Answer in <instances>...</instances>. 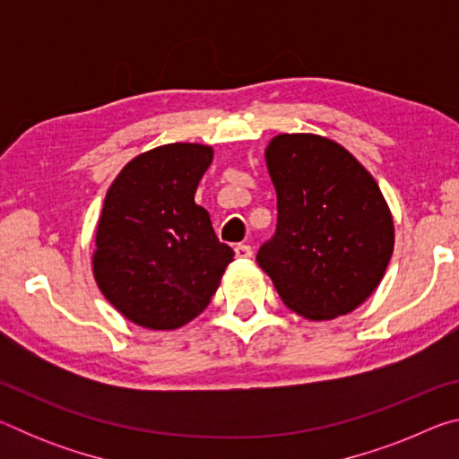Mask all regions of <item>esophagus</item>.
Returning a JSON list of instances; mask_svg holds the SVG:
<instances>
[{"mask_svg":"<svg viewBox=\"0 0 459 459\" xmlns=\"http://www.w3.org/2000/svg\"><path fill=\"white\" fill-rule=\"evenodd\" d=\"M235 255H237V259H251L253 257V248L248 245H237Z\"/></svg>","mask_w":459,"mask_h":459,"instance_id":"obj_1","label":"esophagus"}]
</instances>
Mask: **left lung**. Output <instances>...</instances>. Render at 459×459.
Listing matches in <instances>:
<instances>
[{
  "mask_svg": "<svg viewBox=\"0 0 459 459\" xmlns=\"http://www.w3.org/2000/svg\"><path fill=\"white\" fill-rule=\"evenodd\" d=\"M277 192V230L257 253L283 304L307 320L351 314L391 261L394 224L370 172L314 134H281L265 150Z\"/></svg>",
  "mask_w": 459,
  "mask_h": 459,
  "instance_id": "obj_1",
  "label": "left lung"
}]
</instances>
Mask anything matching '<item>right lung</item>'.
I'll use <instances>...</instances> for the list:
<instances>
[{
    "mask_svg": "<svg viewBox=\"0 0 459 459\" xmlns=\"http://www.w3.org/2000/svg\"><path fill=\"white\" fill-rule=\"evenodd\" d=\"M212 155L202 143L153 147L131 160L107 192L92 275L108 304L142 328L192 322L235 257L194 202Z\"/></svg>",
    "mask_w": 459,
    "mask_h": 459,
    "instance_id": "right-lung-1",
    "label": "right lung"
}]
</instances>
